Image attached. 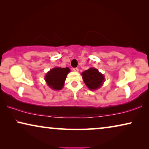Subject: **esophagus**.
<instances>
[{"instance_id":"esophagus-1","label":"esophagus","mask_w":149,"mask_h":149,"mask_svg":"<svg viewBox=\"0 0 149 149\" xmlns=\"http://www.w3.org/2000/svg\"><path fill=\"white\" fill-rule=\"evenodd\" d=\"M72 70H74V72H78V71H79V68H73Z\"/></svg>"}]
</instances>
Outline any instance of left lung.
Returning a JSON list of instances; mask_svg holds the SVG:
<instances>
[{"mask_svg": "<svg viewBox=\"0 0 149 149\" xmlns=\"http://www.w3.org/2000/svg\"><path fill=\"white\" fill-rule=\"evenodd\" d=\"M83 81L91 90L97 89L101 86L104 80L103 74L98 72L97 69L91 68L82 73Z\"/></svg>", "mask_w": 149, "mask_h": 149, "instance_id": "left-lung-1", "label": "left lung"}]
</instances>
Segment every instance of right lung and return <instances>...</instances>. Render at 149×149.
I'll list each match as a JSON object with an SVG mask.
<instances>
[{
    "instance_id": "obj_1",
    "label": "right lung",
    "mask_w": 149,
    "mask_h": 149,
    "mask_svg": "<svg viewBox=\"0 0 149 149\" xmlns=\"http://www.w3.org/2000/svg\"><path fill=\"white\" fill-rule=\"evenodd\" d=\"M70 69L66 68H54L51 70L45 76V81L47 85L54 90H60L64 86Z\"/></svg>"
}]
</instances>
